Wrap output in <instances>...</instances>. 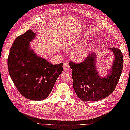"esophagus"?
Wrapping results in <instances>:
<instances>
[{"label": "esophagus", "mask_w": 130, "mask_h": 130, "mask_svg": "<svg viewBox=\"0 0 130 130\" xmlns=\"http://www.w3.org/2000/svg\"><path fill=\"white\" fill-rule=\"evenodd\" d=\"M63 69L65 70V71H69V70L71 69V68H70L68 63H64V65H63Z\"/></svg>", "instance_id": "esophagus-1"}]
</instances>
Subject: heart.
<instances>
[{
	"label": "heart",
	"mask_w": 130,
	"mask_h": 130,
	"mask_svg": "<svg viewBox=\"0 0 130 130\" xmlns=\"http://www.w3.org/2000/svg\"><path fill=\"white\" fill-rule=\"evenodd\" d=\"M90 46L87 45V46L80 47L79 48L76 49L74 51L73 54V57L77 61L83 60L87 56L88 51H89L90 50Z\"/></svg>",
	"instance_id": "heart-1"
}]
</instances>
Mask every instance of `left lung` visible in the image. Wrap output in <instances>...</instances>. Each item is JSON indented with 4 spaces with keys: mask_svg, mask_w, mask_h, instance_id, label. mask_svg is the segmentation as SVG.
I'll return each mask as SVG.
<instances>
[{
    "mask_svg": "<svg viewBox=\"0 0 130 130\" xmlns=\"http://www.w3.org/2000/svg\"><path fill=\"white\" fill-rule=\"evenodd\" d=\"M115 60L108 76L101 77L95 68L94 53L88 54L80 63L69 62L73 79V88L77 96L83 101H97L107 97L115 90L123 68V56L119 48H110Z\"/></svg>",
    "mask_w": 130,
    "mask_h": 130,
    "instance_id": "obj_1",
    "label": "left lung"
}]
</instances>
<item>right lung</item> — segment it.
Instances as JSON below:
<instances>
[{
  "mask_svg": "<svg viewBox=\"0 0 130 130\" xmlns=\"http://www.w3.org/2000/svg\"><path fill=\"white\" fill-rule=\"evenodd\" d=\"M35 34L29 29L18 36L10 48L7 64L12 81L20 93L29 100L41 101L51 93L63 63L53 65L30 50Z\"/></svg>",
  "mask_w": 130,
  "mask_h": 130,
  "instance_id": "right-lung-1",
  "label": "right lung"
}]
</instances>
